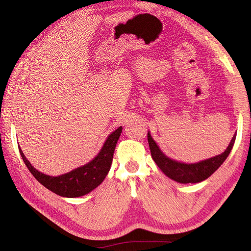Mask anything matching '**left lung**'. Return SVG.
Here are the masks:
<instances>
[{
  "label": "left lung",
  "instance_id": "obj_1",
  "mask_svg": "<svg viewBox=\"0 0 251 251\" xmlns=\"http://www.w3.org/2000/svg\"><path fill=\"white\" fill-rule=\"evenodd\" d=\"M235 136L237 135L234 134L228 148L226 149L224 153L216 157L209 158L207 160H203L201 162L193 164L181 163L178 161L172 160V159L166 157L162 151L159 150L156 142L151 139L150 134H148V141L151 158L154 159V161L158 165V168L160 169L166 176L179 182V183H198V182H201L210 177L226 160V158L228 157L233 147Z\"/></svg>",
  "mask_w": 251,
  "mask_h": 251
}]
</instances>
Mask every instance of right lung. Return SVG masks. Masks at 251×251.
Returning a JSON list of instances; mask_svg holds the SVG:
<instances>
[{
  "label": "right lung",
  "instance_id": "obj_1",
  "mask_svg": "<svg viewBox=\"0 0 251 251\" xmlns=\"http://www.w3.org/2000/svg\"><path fill=\"white\" fill-rule=\"evenodd\" d=\"M121 131H123V126H119L115 132H113L109 136L100 154L92 161L58 177L47 176V175L35 170L27 160L25 155L23 154L22 150L20 148L19 150L28 170L41 184L58 196L75 198V197L87 195L91 191H93L107 176L111 168L113 154Z\"/></svg>",
  "mask_w": 251,
  "mask_h": 251
}]
</instances>
